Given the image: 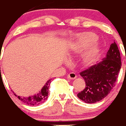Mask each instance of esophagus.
I'll list each match as a JSON object with an SVG mask.
<instances>
[{"mask_svg":"<svg viewBox=\"0 0 126 126\" xmlns=\"http://www.w3.org/2000/svg\"><path fill=\"white\" fill-rule=\"evenodd\" d=\"M77 77V75L75 74V73L73 72H71V73H69L68 75V78L70 79H74Z\"/></svg>","mask_w":126,"mask_h":126,"instance_id":"esophagus-1","label":"esophagus"}]
</instances>
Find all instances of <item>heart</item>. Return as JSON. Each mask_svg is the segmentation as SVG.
<instances>
[{"label": "heart", "mask_w": 126, "mask_h": 126, "mask_svg": "<svg viewBox=\"0 0 126 126\" xmlns=\"http://www.w3.org/2000/svg\"><path fill=\"white\" fill-rule=\"evenodd\" d=\"M98 40V37L94 33L83 32L78 34L73 38L69 45L70 51L73 53H79L86 51L83 57L86 63L93 61L97 53V45H94Z\"/></svg>", "instance_id": "1"}]
</instances>
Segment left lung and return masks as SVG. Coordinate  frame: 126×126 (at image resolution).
Wrapping results in <instances>:
<instances>
[{
    "label": "left lung",
    "instance_id": "8db88e82",
    "mask_svg": "<svg viewBox=\"0 0 126 126\" xmlns=\"http://www.w3.org/2000/svg\"><path fill=\"white\" fill-rule=\"evenodd\" d=\"M121 65L120 53L114 42L102 61L80 72L86 86L77 97L86 103L101 101L115 86Z\"/></svg>",
    "mask_w": 126,
    "mask_h": 126
}]
</instances>
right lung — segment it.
I'll return each mask as SVG.
<instances>
[{
    "instance_id": "obj_1",
    "label": "right lung",
    "mask_w": 126,
    "mask_h": 126,
    "mask_svg": "<svg viewBox=\"0 0 126 126\" xmlns=\"http://www.w3.org/2000/svg\"><path fill=\"white\" fill-rule=\"evenodd\" d=\"M51 83V79H49L48 81L44 85V87L42 88V90L39 92V93L35 94L32 96L29 97H21V96H18L19 99L24 102L26 104L29 105H38L41 103H44L46 101L49 94V84ZM14 95L17 96L16 94Z\"/></svg>"
}]
</instances>
